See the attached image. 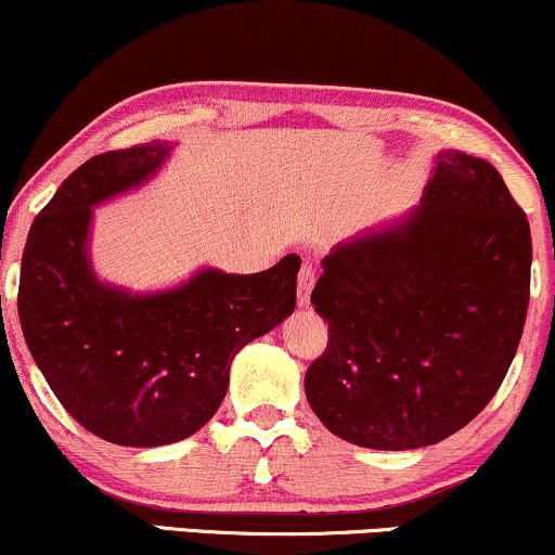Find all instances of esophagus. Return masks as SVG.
Segmentation results:
<instances>
[{
  "mask_svg": "<svg viewBox=\"0 0 555 555\" xmlns=\"http://www.w3.org/2000/svg\"><path fill=\"white\" fill-rule=\"evenodd\" d=\"M314 286V269L310 263H305L299 269L297 276V297H299V307H310V294Z\"/></svg>",
  "mask_w": 555,
  "mask_h": 555,
  "instance_id": "34e87169",
  "label": "esophagus"
}]
</instances>
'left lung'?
Listing matches in <instances>:
<instances>
[{"label":"left lung","instance_id":"1","mask_svg":"<svg viewBox=\"0 0 555 555\" xmlns=\"http://www.w3.org/2000/svg\"><path fill=\"white\" fill-rule=\"evenodd\" d=\"M410 212L322 258L325 353L305 395L338 438L374 451L446 440L496 395L530 299L528 217L489 160L440 151Z\"/></svg>","mask_w":555,"mask_h":555}]
</instances>
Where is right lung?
Here are the masks:
<instances>
[{
    "mask_svg": "<svg viewBox=\"0 0 555 555\" xmlns=\"http://www.w3.org/2000/svg\"><path fill=\"white\" fill-rule=\"evenodd\" d=\"M171 151L153 140L76 168L35 217L20 271V325L48 387L89 433L130 448L177 443L207 425L237 350L297 305V254L261 273L205 266L156 292L96 276L94 207L149 184Z\"/></svg>",
    "mask_w": 555,
    "mask_h": 555,
    "instance_id": "add662e5",
    "label": "right lung"
}]
</instances>
